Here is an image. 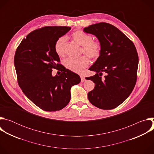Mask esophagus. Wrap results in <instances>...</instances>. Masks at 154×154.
<instances>
[{"instance_id":"34e87169","label":"esophagus","mask_w":154,"mask_h":154,"mask_svg":"<svg viewBox=\"0 0 154 154\" xmlns=\"http://www.w3.org/2000/svg\"><path fill=\"white\" fill-rule=\"evenodd\" d=\"M80 79H81V81H82V82H84V81L85 80V78L84 77V76H83V75H80Z\"/></svg>"}]
</instances>
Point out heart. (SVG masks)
I'll return each instance as SVG.
<instances>
[{
  "mask_svg": "<svg viewBox=\"0 0 154 154\" xmlns=\"http://www.w3.org/2000/svg\"><path fill=\"white\" fill-rule=\"evenodd\" d=\"M72 39L82 46V52L90 60H96L101 55L102 45L99 40L93 39L92 36L82 30H76L71 35ZM66 41L64 37H60L55 41L54 50L59 57L64 54V46ZM88 60L85 56H81L77 58H69L64 62L65 67L71 71L81 72L88 65Z\"/></svg>",
  "mask_w": 154,
  "mask_h": 154,
  "instance_id": "1",
  "label": "heart"
}]
</instances>
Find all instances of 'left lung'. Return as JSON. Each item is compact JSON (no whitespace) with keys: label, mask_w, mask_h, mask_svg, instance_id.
I'll return each instance as SVG.
<instances>
[{"label":"left lung","mask_w":154,"mask_h":154,"mask_svg":"<svg viewBox=\"0 0 154 154\" xmlns=\"http://www.w3.org/2000/svg\"><path fill=\"white\" fill-rule=\"evenodd\" d=\"M83 31L94 35L100 42V56L89 69L97 73L86 79L95 83L88 93L90 102L103 109L115 108L131 94L137 79L138 55L134 42L114 26L100 23ZM106 73L105 78L101 76Z\"/></svg>","instance_id":"1"}]
</instances>
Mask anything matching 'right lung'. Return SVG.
Masks as SVG:
<instances>
[{"mask_svg":"<svg viewBox=\"0 0 154 154\" xmlns=\"http://www.w3.org/2000/svg\"><path fill=\"white\" fill-rule=\"evenodd\" d=\"M71 27L46 26L33 30L24 38L14 55L19 86L37 106L47 112L60 110L71 99V88L80 82L79 75L60 63L54 50L55 41ZM52 69L62 72L51 75Z\"/></svg>","mask_w":154,"mask_h":154,"instance_id":"1","label":"right lung"}]
</instances>
